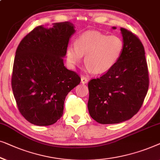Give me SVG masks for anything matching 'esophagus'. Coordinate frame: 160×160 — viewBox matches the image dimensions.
Segmentation results:
<instances>
[{"instance_id":"34e87169","label":"esophagus","mask_w":160,"mask_h":160,"mask_svg":"<svg viewBox=\"0 0 160 160\" xmlns=\"http://www.w3.org/2000/svg\"><path fill=\"white\" fill-rule=\"evenodd\" d=\"M88 82V78H86L85 77L81 78V82H82V84H86Z\"/></svg>"}]
</instances>
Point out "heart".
Listing matches in <instances>:
<instances>
[{"label": "heart", "mask_w": 160, "mask_h": 160, "mask_svg": "<svg viewBox=\"0 0 160 160\" xmlns=\"http://www.w3.org/2000/svg\"><path fill=\"white\" fill-rule=\"evenodd\" d=\"M124 42L116 35H107L98 31H87L76 40L75 45L67 48V60L72 67L82 61L88 72L96 74L107 72L114 66L122 55Z\"/></svg>", "instance_id": "obj_1"}]
</instances>
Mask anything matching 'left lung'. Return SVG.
Returning <instances> with one entry per match:
<instances>
[{"mask_svg":"<svg viewBox=\"0 0 160 160\" xmlns=\"http://www.w3.org/2000/svg\"><path fill=\"white\" fill-rule=\"evenodd\" d=\"M120 31L124 48L120 59L102 77L88 82L89 114L101 124H116L132 118L142 106L148 89L142 42L126 29Z\"/></svg>","mask_w":160,"mask_h":160,"instance_id":"obj_1","label":"left lung"}]
</instances>
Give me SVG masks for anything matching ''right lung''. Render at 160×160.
I'll return each mask as SVG.
<instances>
[{
	"instance_id": "1",
	"label": "right lung",
	"mask_w": 160,
	"mask_h": 160,
	"mask_svg": "<svg viewBox=\"0 0 160 160\" xmlns=\"http://www.w3.org/2000/svg\"><path fill=\"white\" fill-rule=\"evenodd\" d=\"M75 32L69 22L38 26L27 35L16 51L12 91L22 115L33 125L54 124L62 118L65 98L80 82L64 64L69 40Z\"/></svg>"
}]
</instances>
